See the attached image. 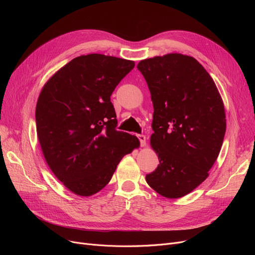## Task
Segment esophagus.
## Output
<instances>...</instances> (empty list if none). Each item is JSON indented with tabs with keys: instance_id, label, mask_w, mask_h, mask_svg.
Returning <instances> with one entry per match:
<instances>
[{
	"instance_id": "obj_1",
	"label": "esophagus",
	"mask_w": 255,
	"mask_h": 255,
	"mask_svg": "<svg viewBox=\"0 0 255 255\" xmlns=\"http://www.w3.org/2000/svg\"><path fill=\"white\" fill-rule=\"evenodd\" d=\"M137 137L140 141V146H145V136L143 134H138Z\"/></svg>"
}]
</instances>
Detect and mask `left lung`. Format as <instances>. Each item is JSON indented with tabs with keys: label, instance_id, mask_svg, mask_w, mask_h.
I'll list each match as a JSON object with an SVG mask.
<instances>
[{
	"label": "left lung",
	"instance_id": "1",
	"mask_svg": "<svg viewBox=\"0 0 255 255\" xmlns=\"http://www.w3.org/2000/svg\"><path fill=\"white\" fill-rule=\"evenodd\" d=\"M154 106L150 143L157 168L145 181L157 193L179 198L208 177L221 150L226 120L213 78L194 58L167 53L138 63Z\"/></svg>",
	"mask_w": 255,
	"mask_h": 255
}]
</instances>
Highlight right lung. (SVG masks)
I'll use <instances>...</instances> for the list:
<instances>
[{
    "instance_id": "1",
    "label": "right lung",
    "mask_w": 255,
    "mask_h": 255,
    "mask_svg": "<svg viewBox=\"0 0 255 255\" xmlns=\"http://www.w3.org/2000/svg\"><path fill=\"white\" fill-rule=\"evenodd\" d=\"M133 61L101 53L80 56L53 74L36 105L40 146L67 189L91 196L110 183L122 160L139 148L136 136L116 130L111 96Z\"/></svg>"
}]
</instances>
